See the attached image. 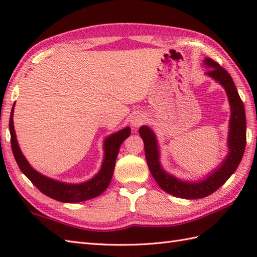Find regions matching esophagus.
Listing matches in <instances>:
<instances>
[{
  "instance_id": "esophagus-1",
  "label": "esophagus",
  "mask_w": 257,
  "mask_h": 257,
  "mask_svg": "<svg viewBox=\"0 0 257 257\" xmlns=\"http://www.w3.org/2000/svg\"><path fill=\"white\" fill-rule=\"evenodd\" d=\"M145 121H146L145 114L141 113V112H137V113L134 114L132 120H130V124H132L134 128H138V127H140L141 124L145 123Z\"/></svg>"
}]
</instances>
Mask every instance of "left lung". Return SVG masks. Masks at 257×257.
Segmentation results:
<instances>
[{
  "instance_id": "1",
  "label": "left lung",
  "mask_w": 257,
  "mask_h": 257,
  "mask_svg": "<svg viewBox=\"0 0 257 257\" xmlns=\"http://www.w3.org/2000/svg\"><path fill=\"white\" fill-rule=\"evenodd\" d=\"M203 66L209 68L205 72L207 77L215 80L224 88L231 109L227 135L228 151L219 166L196 181L179 179L162 168L160 162V147L154 130L148 125H141L139 128V135L145 144L147 163L156 182L167 193L188 200L205 198L222 187L236 171L246 146L245 109L232 77L224 68L211 58L203 59Z\"/></svg>"
}]
</instances>
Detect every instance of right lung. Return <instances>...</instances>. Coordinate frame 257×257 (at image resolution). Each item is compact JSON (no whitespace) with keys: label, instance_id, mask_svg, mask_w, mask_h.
<instances>
[{"label":"right lung","instance_id":"right-lung-1","mask_svg":"<svg viewBox=\"0 0 257 257\" xmlns=\"http://www.w3.org/2000/svg\"><path fill=\"white\" fill-rule=\"evenodd\" d=\"M14 107L15 103L12 107V111H11L9 123L11 134V146H12L13 155L21 171L30 179V181L42 193H44L45 195L50 196V198L56 201L64 202V203H77V202H83L96 198V196L100 195L108 188L109 183L111 181L120 146L123 143V140L127 139L130 134H132L130 127H124L123 129L119 130V132L109 135L103 140L102 163L99 171L94 177L87 180V181L79 183L63 182L59 181V180L48 178L41 172L36 171L30 165L29 161L26 160L25 156L22 154L14 129Z\"/></svg>","mask_w":257,"mask_h":257}]
</instances>
